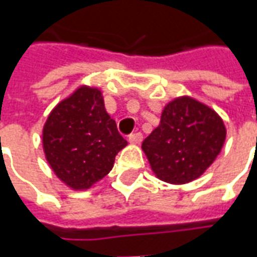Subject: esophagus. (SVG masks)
Segmentation results:
<instances>
[{
  "instance_id": "obj_1",
  "label": "esophagus",
  "mask_w": 257,
  "mask_h": 257,
  "mask_svg": "<svg viewBox=\"0 0 257 257\" xmlns=\"http://www.w3.org/2000/svg\"><path fill=\"white\" fill-rule=\"evenodd\" d=\"M142 139H143V136L142 134H132L129 136V143H132V145H140L142 143Z\"/></svg>"
}]
</instances>
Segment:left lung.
<instances>
[{
	"label": "left lung",
	"instance_id": "left-lung-1",
	"mask_svg": "<svg viewBox=\"0 0 257 257\" xmlns=\"http://www.w3.org/2000/svg\"><path fill=\"white\" fill-rule=\"evenodd\" d=\"M226 134L213 108L191 96H179L165 104L160 125L146 138L142 150L160 180L186 184L213 164Z\"/></svg>",
	"mask_w": 257,
	"mask_h": 257
}]
</instances>
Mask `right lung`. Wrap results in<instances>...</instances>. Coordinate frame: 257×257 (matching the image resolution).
<instances>
[{
	"mask_svg": "<svg viewBox=\"0 0 257 257\" xmlns=\"http://www.w3.org/2000/svg\"><path fill=\"white\" fill-rule=\"evenodd\" d=\"M125 146L97 86H78L53 107L42 128L45 160L56 178L75 191L104 178Z\"/></svg>",
	"mask_w": 257,
	"mask_h": 257,
	"instance_id": "right-lung-1",
	"label": "right lung"
}]
</instances>
